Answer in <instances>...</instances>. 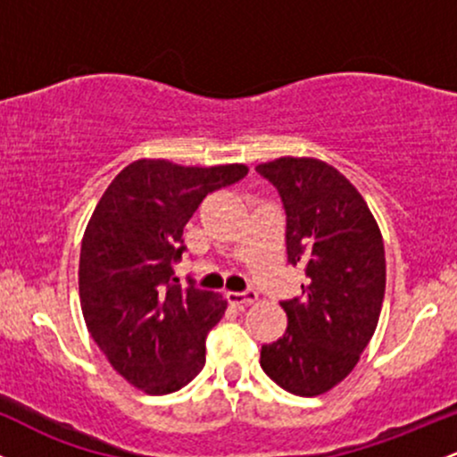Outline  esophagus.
I'll return each mask as SVG.
<instances>
[{
    "instance_id": "1",
    "label": "esophagus",
    "mask_w": 457,
    "mask_h": 457,
    "mask_svg": "<svg viewBox=\"0 0 457 457\" xmlns=\"http://www.w3.org/2000/svg\"><path fill=\"white\" fill-rule=\"evenodd\" d=\"M225 298H228V303H232V305H253V303L258 301V292H228Z\"/></svg>"
}]
</instances>
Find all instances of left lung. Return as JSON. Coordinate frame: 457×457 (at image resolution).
<instances>
[{"label": "left lung", "instance_id": "obj_1", "mask_svg": "<svg viewBox=\"0 0 457 457\" xmlns=\"http://www.w3.org/2000/svg\"><path fill=\"white\" fill-rule=\"evenodd\" d=\"M286 208L290 264L305 266L301 298L283 301L287 328L262 345L260 365L301 397L339 385L378 327L385 298V243L353 182L328 162L281 156L255 167Z\"/></svg>", "mask_w": 457, "mask_h": 457}]
</instances>
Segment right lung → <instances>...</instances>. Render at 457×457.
I'll return each mask as SVG.
<instances>
[{
	"mask_svg": "<svg viewBox=\"0 0 457 457\" xmlns=\"http://www.w3.org/2000/svg\"><path fill=\"white\" fill-rule=\"evenodd\" d=\"M246 171L240 162L185 167L139 159L94 208L79 258L83 318L113 370L150 395L182 389L206 363V335L228 301L180 287L171 264L182 258V229L202 199Z\"/></svg>",
	"mask_w": 457,
	"mask_h": 457,
	"instance_id": "obj_1",
	"label": "right lung"
}]
</instances>
